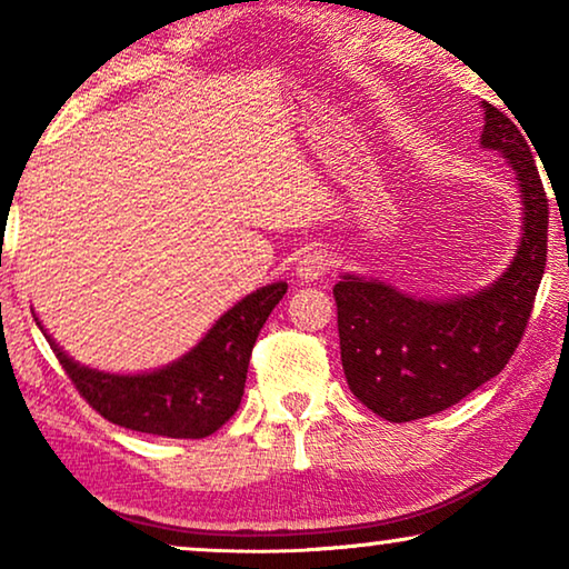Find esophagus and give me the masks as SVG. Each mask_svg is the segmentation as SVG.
Masks as SVG:
<instances>
[{"instance_id": "1", "label": "esophagus", "mask_w": 569, "mask_h": 569, "mask_svg": "<svg viewBox=\"0 0 569 569\" xmlns=\"http://www.w3.org/2000/svg\"><path fill=\"white\" fill-rule=\"evenodd\" d=\"M329 253L321 251V248H308L298 259V277L306 279V282H316L329 271Z\"/></svg>"}]
</instances>
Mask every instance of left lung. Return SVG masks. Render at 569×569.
Wrapping results in <instances>:
<instances>
[{
	"label": "left lung",
	"instance_id": "8db88e82",
	"mask_svg": "<svg viewBox=\"0 0 569 569\" xmlns=\"http://www.w3.org/2000/svg\"><path fill=\"white\" fill-rule=\"evenodd\" d=\"M485 111L481 144L512 162L523 197V238L510 269L487 290L448 302L409 298L360 277L333 287L347 383L388 422L438 415L502 372L547 269L549 199L528 134L492 103Z\"/></svg>",
	"mask_w": 569,
	"mask_h": 569
}]
</instances>
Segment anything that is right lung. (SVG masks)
<instances>
[{"label":"right lung","instance_id":"obj_1","mask_svg":"<svg viewBox=\"0 0 569 569\" xmlns=\"http://www.w3.org/2000/svg\"><path fill=\"white\" fill-rule=\"evenodd\" d=\"M284 292L287 284L274 282L248 295L183 360L147 376H108L80 368L51 337L46 339L82 399L108 422L162 438L199 440L220 430L238 411L256 337Z\"/></svg>","mask_w":569,"mask_h":569}]
</instances>
